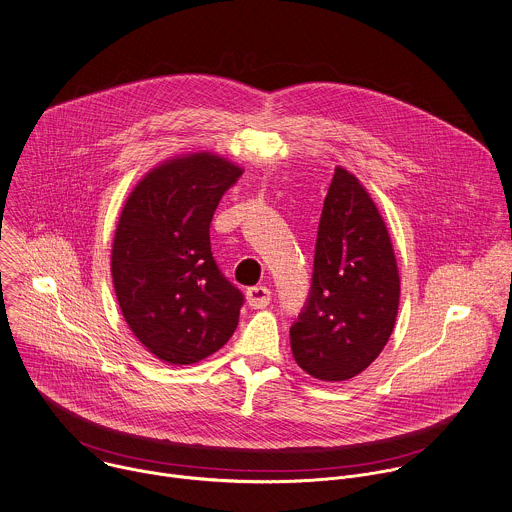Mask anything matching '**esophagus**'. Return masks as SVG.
Masks as SVG:
<instances>
[{
    "label": "esophagus",
    "instance_id": "34e87169",
    "mask_svg": "<svg viewBox=\"0 0 512 512\" xmlns=\"http://www.w3.org/2000/svg\"><path fill=\"white\" fill-rule=\"evenodd\" d=\"M247 303H249V307L251 309H263V307H267L269 305V301H271V289H267V287H263V285H259V287H251V289H247Z\"/></svg>",
    "mask_w": 512,
    "mask_h": 512
}]
</instances>
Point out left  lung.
Instances as JSON below:
<instances>
[{
	"instance_id": "left-lung-1",
	"label": "left lung",
	"mask_w": 512,
	"mask_h": 512,
	"mask_svg": "<svg viewBox=\"0 0 512 512\" xmlns=\"http://www.w3.org/2000/svg\"><path fill=\"white\" fill-rule=\"evenodd\" d=\"M399 295L387 225L361 181L335 167L319 221L309 301L291 327L297 365L331 383L363 373L395 329Z\"/></svg>"
}]
</instances>
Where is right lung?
Returning <instances> with one entry per match:
<instances>
[{"instance_id": "right-lung-1", "label": "right lung", "mask_w": 512, "mask_h": 512, "mask_svg": "<svg viewBox=\"0 0 512 512\" xmlns=\"http://www.w3.org/2000/svg\"><path fill=\"white\" fill-rule=\"evenodd\" d=\"M241 173L217 153H185L145 173L125 199L111 247L113 287L131 333L163 363L207 359L239 323L243 293L221 275L209 225Z\"/></svg>"}]
</instances>
